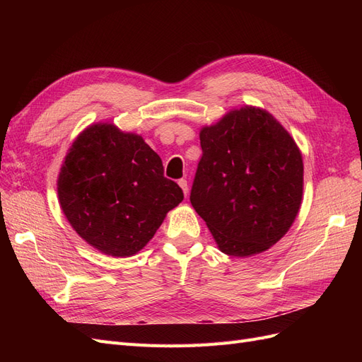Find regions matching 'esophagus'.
Here are the masks:
<instances>
[{"mask_svg":"<svg viewBox=\"0 0 362 362\" xmlns=\"http://www.w3.org/2000/svg\"><path fill=\"white\" fill-rule=\"evenodd\" d=\"M178 184H180V187L182 189L184 196H187V194H189V185H187V181H185V180H180V181H178Z\"/></svg>","mask_w":362,"mask_h":362,"instance_id":"34e87169","label":"esophagus"}]
</instances>
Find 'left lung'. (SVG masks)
<instances>
[{"label":"left lung","instance_id":"obj_1","mask_svg":"<svg viewBox=\"0 0 362 362\" xmlns=\"http://www.w3.org/2000/svg\"><path fill=\"white\" fill-rule=\"evenodd\" d=\"M202 157L190 202L223 254L249 257L287 234L299 213L303 161L294 139L252 105L199 133Z\"/></svg>","mask_w":362,"mask_h":362}]
</instances>
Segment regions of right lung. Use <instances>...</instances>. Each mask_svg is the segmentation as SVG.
<instances>
[{"mask_svg": "<svg viewBox=\"0 0 362 362\" xmlns=\"http://www.w3.org/2000/svg\"><path fill=\"white\" fill-rule=\"evenodd\" d=\"M62 210L87 243L131 257L154 237L184 194L141 136L93 124L74 140L57 180Z\"/></svg>", "mask_w": 362, "mask_h": 362, "instance_id": "add662e5", "label": "right lung"}]
</instances>
